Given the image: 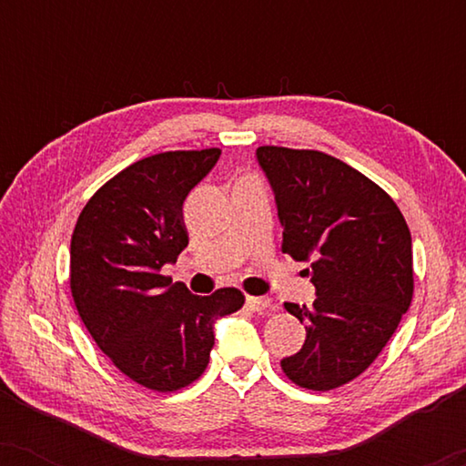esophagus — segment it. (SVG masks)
I'll return each mask as SVG.
<instances>
[{
  "label": "esophagus",
  "mask_w": 466,
  "mask_h": 466,
  "mask_svg": "<svg viewBox=\"0 0 466 466\" xmlns=\"http://www.w3.org/2000/svg\"><path fill=\"white\" fill-rule=\"evenodd\" d=\"M246 303L252 311H260V314H263V311H271L273 308H276L269 297H248Z\"/></svg>",
  "instance_id": "obj_1"
}]
</instances>
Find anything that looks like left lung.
<instances>
[{
	"label": "left lung",
	"instance_id": "8db88e82",
	"mask_svg": "<svg viewBox=\"0 0 466 466\" xmlns=\"http://www.w3.org/2000/svg\"><path fill=\"white\" fill-rule=\"evenodd\" d=\"M276 197L282 252L309 263L316 299L284 303L308 339L282 359L308 390H333L378 359L413 295L411 235L390 197L360 171L318 150L257 148Z\"/></svg>",
	"mask_w": 466,
	"mask_h": 466
}]
</instances>
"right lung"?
<instances>
[{
    "label": "right lung",
    "mask_w": 466,
    "mask_h": 466,
    "mask_svg": "<svg viewBox=\"0 0 466 466\" xmlns=\"http://www.w3.org/2000/svg\"><path fill=\"white\" fill-rule=\"evenodd\" d=\"M220 150H176L114 176L78 216L69 248L76 309L101 352L139 386L174 392L206 371L214 324L244 305L238 289L197 297L163 267L188 246L187 195Z\"/></svg>",
    "instance_id": "right-lung-1"
}]
</instances>
